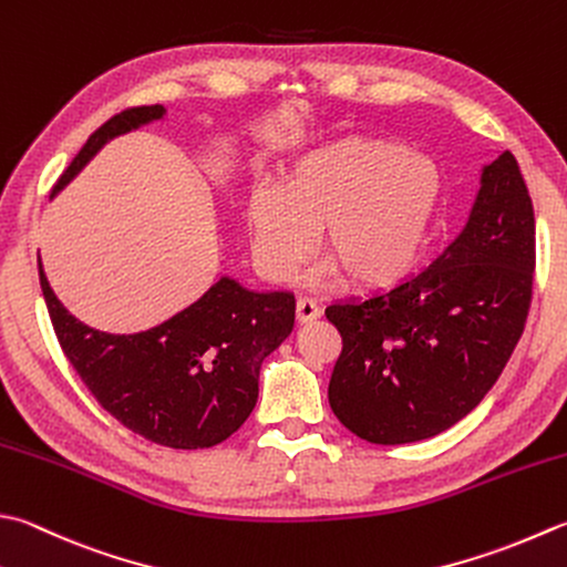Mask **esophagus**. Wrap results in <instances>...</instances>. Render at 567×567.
<instances>
[{
  "mask_svg": "<svg viewBox=\"0 0 567 567\" xmlns=\"http://www.w3.org/2000/svg\"><path fill=\"white\" fill-rule=\"evenodd\" d=\"M321 315V309L317 305V299L312 297H299L297 299V319L307 324V321H315Z\"/></svg>",
  "mask_w": 567,
  "mask_h": 567,
  "instance_id": "obj_1",
  "label": "esophagus"
}]
</instances>
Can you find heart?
I'll return each instance as SVG.
<instances>
[{"instance_id": "b5f03b06", "label": "heart", "mask_w": 567, "mask_h": 567, "mask_svg": "<svg viewBox=\"0 0 567 567\" xmlns=\"http://www.w3.org/2000/svg\"><path fill=\"white\" fill-rule=\"evenodd\" d=\"M442 192L435 162L391 140L349 137L295 159L280 188H258L248 202L255 258L275 280H290L315 246L361 290H379L413 268Z\"/></svg>"}]
</instances>
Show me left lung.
Segmentation results:
<instances>
[{
	"instance_id": "left-lung-1",
	"label": "left lung",
	"mask_w": 567,
	"mask_h": 567,
	"mask_svg": "<svg viewBox=\"0 0 567 567\" xmlns=\"http://www.w3.org/2000/svg\"><path fill=\"white\" fill-rule=\"evenodd\" d=\"M534 270V204L504 152L482 174L467 228L427 270L327 307L341 334L329 381L341 425L373 445H405L460 423L524 334Z\"/></svg>"
}]
</instances>
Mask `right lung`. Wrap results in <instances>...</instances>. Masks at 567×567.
<instances>
[{"mask_svg": "<svg viewBox=\"0 0 567 567\" xmlns=\"http://www.w3.org/2000/svg\"><path fill=\"white\" fill-rule=\"evenodd\" d=\"M162 115V105H140L110 117L59 176L53 194L107 140ZM39 280L65 359L95 401L135 435L172 450L214 447L246 423L258 401L262 359L295 327V295L248 292L224 277L159 327L127 337L105 334L69 315L41 260Z\"/></svg>", "mask_w": 567, "mask_h": 567, "instance_id": "right-lung-1", "label": "right lung"}]
</instances>
